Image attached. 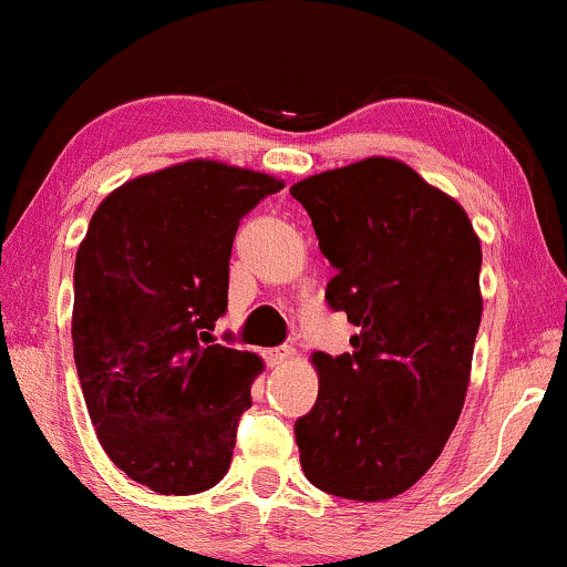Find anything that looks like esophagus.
I'll return each mask as SVG.
<instances>
[{
    "instance_id": "1",
    "label": "esophagus",
    "mask_w": 567,
    "mask_h": 567,
    "mask_svg": "<svg viewBox=\"0 0 567 567\" xmlns=\"http://www.w3.org/2000/svg\"><path fill=\"white\" fill-rule=\"evenodd\" d=\"M291 355H295V348H276V350L265 352V361L276 369V365H284L286 361H291Z\"/></svg>"
}]
</instances>
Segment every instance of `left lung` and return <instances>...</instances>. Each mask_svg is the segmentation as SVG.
Masks as SVG:
<instances>
[{
	"mask_svg": "<svg viewBox=\"0 0 567 567\" xmlns=\"http://www.w3.org/2000/svg\"><path fill=\"white\" fill-rule=\"evenodd\" d=\"M334 268L326 299L358 326L352 352H312L318 401L297 419L299 464L352 502L409 491L441 456L481 329V238L456 198L388 156L299 179Z\"/></svg>",
	"mask_w": 567,
	"mask_h": 567,
	"instance_id": "1",
	"label": "left lung"
}]
</instances>
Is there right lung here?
<instances>
[{
	"mask_svg": "<svg viewBox=\"0 0 567 567\" xmlns=\"http://www.w3.org/2000/svg\"><path fill=\"white\" fill-rule=\"evenodd\" d=\"M284 179L190 158L100 202L73 268V361L103 451L126 477L188 496L225 477L255 352L212 344L233 238Z\"/></svg>",
	"mask_w": 567,
	"mask_h": 567,
	"instance_id": "obj_1",
	"label": "right lung"
}]
</instances>
